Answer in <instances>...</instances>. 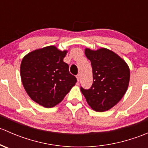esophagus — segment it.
Returning <instances> with one entry per match:
<instances>
[{"label":"esophagus","instance_id":"34e87169","mask_svg":"<svg viewBox=\"0 0 148 148\" xmlns=\"http://www.w3.org/2000/svg\"><path fill=\"white\" fill-rule=\"evenodd\" d=\"M77 81L79 82V80H80V75H79V74H77Z\"/></svg>","mask_w":148,"mask_h":148}]
</instances>
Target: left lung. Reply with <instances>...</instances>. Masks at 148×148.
<instances>
[{"instance_id":"1","label":"left lung","mask_w":148,"mask_h":148,"mask_svg":"<svg viewBox=\"0 0 148 148\" xmlns=\"http://www.w3.org/2000/svg\"><path fill=\"white\" fill-rule=\"evenodd\" d=\"M85 55L92 64L93 84L88 89L81 87V91L94 110L107 111L125 95L130 77L129 66L117 53L104 48L86 49Z\"/></svg>"}]
</instances>
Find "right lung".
<instances>
[{
	"label": "right lung",
	"mask_w": 148,
	"mask_h": 148,
	"mask_svg": "<svg viewBox=\"0 0 148 148\" xmlns=\"http://www.w3.org/2000/svg\"><path fill=\"white\" fill-rule=\"evenodd\" d=\"M67 51L49 46L28 53L21 64V77L33 101L46 108L60 103L77 82L64 62Z\"/></svg>",
	"instance_id": "1"
}]
</instances>
